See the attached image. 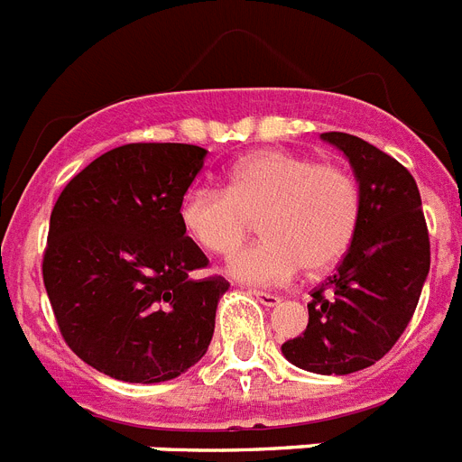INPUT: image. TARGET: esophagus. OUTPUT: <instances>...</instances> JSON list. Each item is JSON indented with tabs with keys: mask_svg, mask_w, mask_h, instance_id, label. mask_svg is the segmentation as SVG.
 I'll return each mask as SVG.
<instances>
[{
	"mask_svg": "<svg viewBox=\"0 0 462 462\" xmlns=\"http://www.w3.org/2000/svg\"><path fill=\"white\" fill-rule=\"evenodd\" d=\"M250 295H254L259 302L264 304V307H276L281 302V297L273 295V292H264V291H250Z\"/></svg>",
	"mask_w": 462,
	"mask_h": 462,
	"instance_id": "obj_1",
	"label": "esophagus"
}]
</instances>
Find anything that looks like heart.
Instances as JSON below:
<instances>
[{
  "mask_svg": "<svg viewBox=\"0 0 462 462\" xmlns=\"http://www.w3.org/2000/svg\"><path fill=\"white\" fill-rule=\"evenodd\" d=\"M259 219L262 238L228 259L243 283L281 285L326 272L349 253L361 222V186L337 162L288 151H257L228 170L226 190L196 186L181 200L179 222L198 247L231 254Z\"/></svg>",
  "mask_w": 462,
  "mask_h": 462,
  "instance_id": "1",
  "label": "heart"
}]
</instances>
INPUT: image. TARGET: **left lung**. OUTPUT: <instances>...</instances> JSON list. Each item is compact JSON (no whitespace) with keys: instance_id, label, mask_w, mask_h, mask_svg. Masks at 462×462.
Instances as JSON below:
<instances>
[{"instance_id":"obj_1","label":"left lung","mask_w":462,"mask_h":462,"mask_svg":"<svg viewBox=\"0 0 462 462\" xmlns=\"http://www.w3.org/2000/svg\"><path fill=\"white\" fill-rule=\"evenodd\" d=\"M321 136L352 162L361 222L337 273L311 292L307 330L281 352L304 371L346 375L383 359L409 326L430 272V234L420 190L402 162L359 136Z\"/></svg>"}]
</instances>
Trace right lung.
<instances>
[{"label":"right lung","mask_w":462,"mask_h":462,"mask_svg":"<svg viewBox=\"0 0 462 462\" xmlns=\"http://www.w3.org/2000/svg\"><path fill=\"white\" fill-rule=\"evenodd\" d=\"M208 151L127 143L60 190L42 276L66 345L125 383H165L198 364L215 333L222 276L186 236L179 208Z\"/></svg>","instance_id":"obj_1"}]
</instances>
